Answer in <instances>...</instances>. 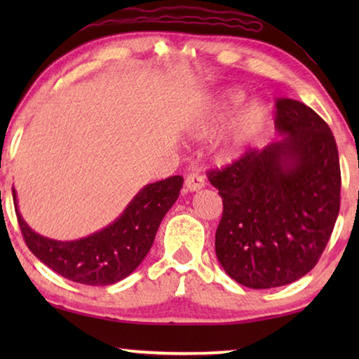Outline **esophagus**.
Here are the masks:
<instances>
[{
	"mask_svg": "<svg viewBox=\"0 0 359 359\" xmlns=\"http://www.w3.org/2000/svg\"><path fill=\"white\" fill-rule=\"evenodd\" d=\"M205 187V182H204V177L199 172H191L187 175L185 179V188L187 191H198L201 190V188Z\"/></svg>",
	"mask_w": 359,
	"mask_h": 359,
	"instance_id": "1",
	"label": "esophagus"
}]
</instances>
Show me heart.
<instances>
[{
	"mask_svg": "<svg viewBox=\"0 0 359 359\" xmlns=\"http://www.w3.org/2000/svg\"><path fill=\"white\" fill-rule=\"evenodd\" d=\"M245 100V92L238 87L222 90L191 121L188 136L194 141L208 139L233 116L217 137L214 154L220 161L236 160L271 123V109L266 102L253 100L242 106Z\"/></svg>",
	"mask_w": 359,
	"mask_h": 359,
	"instance_id": "1",
	"label": "heart"
}]
</instances>
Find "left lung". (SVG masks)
Segmentation results:
<instances>
[{
  "mask_svg": "<svg viewBox=\"0 0 359 359\" xmlns=\"http://www.w3.org/2000/svg\"><path fill=\"white\" fill-rule=\"evenodd\" d=\"M277 141L253 149L209 180L223 199L215 253L224 272L255 290L288 285L317 264L340 208L336 139L301 101H277Z\"/></svg>",
  "mask_w": 359,
  "mask_h": 359,
  "instance_id": "left-lung-1",
  "label": "left lung"
}]
</instances>
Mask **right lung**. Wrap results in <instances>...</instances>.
<instances>
[{"label":"right lung","mask_w":359,"mask_h":359,"mask_svg":"<svg viewBox=\"0 0 359 359\" xmlns=\"http://www.w3.org/2000/svg\"><path fill=\"white\" fill-rule=\"evenodd\" d=\"M182 185L180 175L145 185L112 223L76 241H57L36 233L23 220L14 187L12 196L22 234L36 258L68 280L106 287L128 277L147 257Z\"/></svg>","instance_id":"add662e5"}]
</instances>
